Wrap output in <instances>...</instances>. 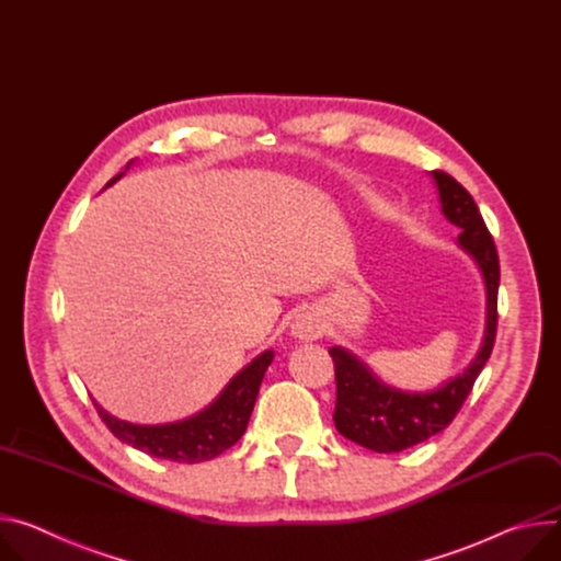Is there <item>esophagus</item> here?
<instances>
[{
	"mask_svg": "<svg viewBox=\"0 0 561 561\" xmlns=\"http://www.w3.org/2000/svg\"><path fill=\"white\" fill-rule=\"evenodd\" d=\"M291 334L300 341H314L321 336V325L312 314H298L291 325Z\"/></svg>",
	"mask_w": 561,
	"mask_h": 561,
	"instance_id": "esophagus-1",
	"label": "esophagus"
}]
</instances>
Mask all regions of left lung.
I'll return each instance as SVG.
<instances>
[{
  "instance_id": "obj_1",
  "label": "left lung",
  "mask_w": 561,
  "mask_h": 561,
  "mask_svg": "<svg viewBox=\"0 0 561 561\" xmlns=\"http://www.w3.org/2000/svg\"><path fill=\"white\" fill-rule=\"evenodd\" d=\"M439 186L444 216L461 229L459 244L477 261L485 280L483 345L463 375L430 394H408L383 386L356 356L332 347L336 375L334 425L345 439L375 453H401L453 423L466 403L479 371L490 358L496 336V291H500V256L479 214L477 203L446 171H432Z\"/></svg>"
}]
</instances>
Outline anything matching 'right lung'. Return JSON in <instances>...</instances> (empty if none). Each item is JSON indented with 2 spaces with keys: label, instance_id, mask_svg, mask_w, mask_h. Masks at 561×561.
I'll use <instances>...</instances> for the list:
<instances>
[{
  "label": "right lung",
  "instance_id": "obj_1",
  "mask_svg": "<svg viewBox=\"0 0 561 561\" xmlns=\"http://www.w3.org/2000/svg\"><path fill=\"white\" fill-rule=\"evenodd\" d=\"M117 178H113L111 182H115ZM272 358V350L256 356L242 371H238L222 390V394L207 410L180 423L134 425L106 414L98 403L95 408L106 427L119 442L158 459H169L178 463H201L222 455L242 437Z\"/></svg>",
  "mask_w": 561,
  "mask_h": 561
}]
</instances>
